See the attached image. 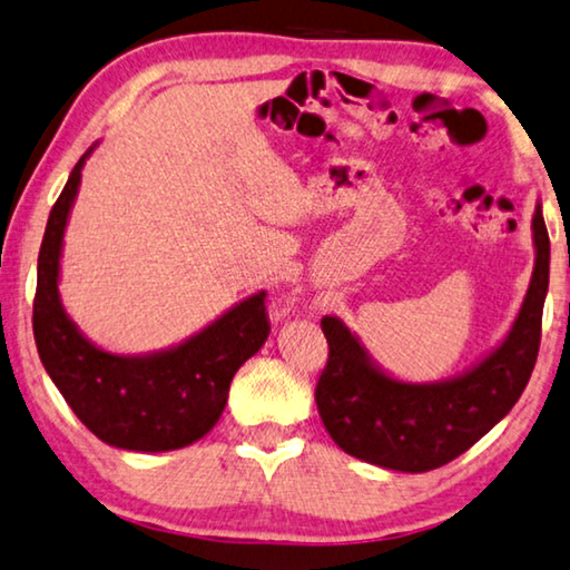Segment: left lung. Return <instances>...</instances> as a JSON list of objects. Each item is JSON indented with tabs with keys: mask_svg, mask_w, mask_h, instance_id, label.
Listing matches in <instances>:
<instances>
[{
	"mask_svg": "<svg viewBox=\"0 0 570 570\" xmlns=\"http://www.w3.org/2000/svg\"><path fill=\"white\" fill-rule=\"evenodd\" d=\"M535 267L510 331L470 368L440 381H404L379 366L335 315L321 321L328 366L315 389L325 429L343 452L396 472H429L468 452L505 419L533 373L548 295L550 239L533 214Z\"/></svg>",
	"mask_w": 570,
	"mask_h": 570,
	"instance_id": "left-lung-1",
	"label": "left lung"
}]
</instances>
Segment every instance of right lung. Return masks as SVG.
Here are the masks:
<instances>
[{
    "label": "right lung",
    "instance_id": "obj_1",
    "mask_svg": "<svg viewBox=\"0 0 570 570\" xmlns=\"http://www.w3.org/2000/svg\"><path fill=\"white\" fill-rule=\"evenodd\" d=\"M96 146L75 164L45 227L32 311L37 353L75 416L100 442L128 452L181 450L219 422L237 368L267 341L265 291L154 353H110L82 335L65 313L58 285L65 229Z\"/></svg>",
    "mask_w": 570,
    "mask_h": 570
}]
</instances>
